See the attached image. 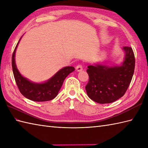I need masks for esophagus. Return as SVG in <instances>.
<instances>
[{
	"label": "esophagus",
	"mask_w": 148,
	"mask_h": 148,
	"mask_svg": "<svg viewBox=\"0 0 148 148\" xmlns=\"http://www.w3.org/2000/svg\"><path fill=\"white\" fill-rule=\"evenodd\" d=\"M75 69H76V71L77 72H80V71H82V66L81 64H79L76 67H75Z\"/></svg>",
	"instance_id": "esophagus-1"
}]
</instances>
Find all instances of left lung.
I'll use <instances>...</instances> for the list:
<instances>
[{"mask_svg": "<svg viewBox=\"0 0 148 148\" xmlns=\"http://www.w3.org/2000/svg\"><path fill=\"white\" fill-rule=\"evenodd\" d=\"M125 57L120 66L95 64L88 66L89 81L86 91L91 99L100 104L110 103L122 97L129 86L134 72L132 49L123 47Z\"/></svg>", "mask_w": 148, "mask_h": 148, "instance_id": "obj_1", "label": "left lung"}]
</instances>
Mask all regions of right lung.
Returning a JSON list of instances; mask_svg holds the SVG:
<instances>
[{"label": "right lung", "mask_w": 148, "mask_h": 148, "mask_svg": "<svg viewBox=\"0 0 148 148\" xmlns=\"http://www.w3.org/2000/svg\"><path fill=\"white\" fill-rule=\"evenodd\" d=\"M17 44L12 57L14 76L19 90L25 98L34 101H47L56 98L67 75L74 71V67H65L58 71L50 79L42 83H36L24 77L20 74L15 62V53L20 40Z\"/></svg>", "instance_id": "add662e5"}]
</instances>
